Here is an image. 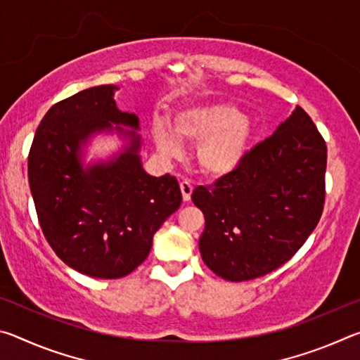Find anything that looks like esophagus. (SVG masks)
I'll return each mask as SVG.
<instances>
[{
  "mask_svg": "<svg viewBox=\"0 0 360 360\" xmlns=\"http://www.w3.org/2000/svg\"><path fill=\"white\" fill-rule=\"evenodd\" d=\"M181 192H182V198H184V202H188L191 200V195L193 191V184L188 179H182L181 181Z\"/></svg>",
  "mask_w": 360,
  "mask_h": 360,
  "instance_id": "1",
  "label": "esophagus"
}]
</instances>
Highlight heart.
I'll return each instance as SVG.
<instances>
[{"label":"heart","mask_w":360,"mask_h":360,"mask_svg":"<svg viewBox=\"0 0 360 360\" xmlns=\"http://www.w3.org/2000/svg\"><path fill=\"white\" fill-rule=\"evenodd\" d=\"M173 130L181 139L200 143L198 162L206 173L224 176L241 165L252 138V124L238 108L212 103L191 106L173 115ZM160 122L152 125L157 149L167 157L181 154V143Z\"/></svg>","instance_id":"1"}]
</instances>
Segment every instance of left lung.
<instances>
[{
	"mask_svg": "<svg viewBox=\"0 0 360 360\" xmlns=\"http://www.w3.org/2000/svg\"><path fill=\"white\" fill-rule=\"evenodd\" d=\"M327 146L300 106L241 165L192 202L205 214L202 259L227 281H249L285 264L318 225L326 200Z\"/></svg>",
	"mask_w": 360,
	"mask_h": 360,
	"instance_id": "1",
	"label": "left lung"
}]
</instances>
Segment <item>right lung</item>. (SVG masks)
<instances>
[{
  "label": "right lung",
  "instance_id": "right-lung-1",
  "mask_svg": "<svg viewBox=\"0 0 360 360\" xmlns=\"http://www.w3.org/2000/svg\"><path fill=\"white\" fill-rule=\"evenodd\" d=\"M115 85L82 90L53 105L42 117L28 154V182L42 233L66 265L87 276H127L149 255L160 225L179 208L174 176H149L130 146L115 160L84 169L81 144L111 124L138 129L135 114L114 101Z\"/></svg>",
  "mask_w": 360,
  "mask_h": 360
}]
</instances>
